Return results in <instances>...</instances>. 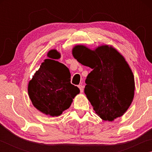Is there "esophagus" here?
Masks as SVG:
<instances>
[{"label": "esophagus", "instance_id": "34e87169", "mask_svg": "<svg viewBox=\"0 0 152 152\" xmlns=\"http://www.w3.org/2000/svg\"><path fill=\"white\" fill-rule=\"evenodd\" d=\"M78 88L80 89V92L82 93V92H83L84 91V86L82 85H79L78 86Z\"/></svg>", "mask_w": 152, "mask_h": 152}]
</instances>
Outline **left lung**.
<instances>
[{
	"mask_svg": "<svg viewBox=\"0 0 152 152\" xmlns=\"http://www.w3.org/2000/svg\"><path fill=\"white\" fill-rule=\"evenodd\" d=\"M72 55L79 63L92 69L86 77L84 93L98 116L109 121L123 116L135 91L134 76L125 58L109 45L93 50L77 45Z\"/></svg>",
	"mask_w": 152,
	"mask_h": 152,
	"instance_id": "obj_1",
	"label": "left lung"
}]
</instances>
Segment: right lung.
Returning <instances> with one entry per match:
<instances>
[{"mask_svg":"<svg viewBox=\"0 0 152 152\" xmlns=\"http://www.w3.org/2000/svg\"><path fill=\"white\" fill-rule=\"evenodd\" d=\"M40 68L28 84V94L33 106L51 117H58L70 107L80 90L70 83L69 69L56 60L60 58L56 50L48 51Z\"/></svg>","mask_w":152,"mask_h":152,"instance_id":"add662e5","label":"right lung"}]
</instances>
